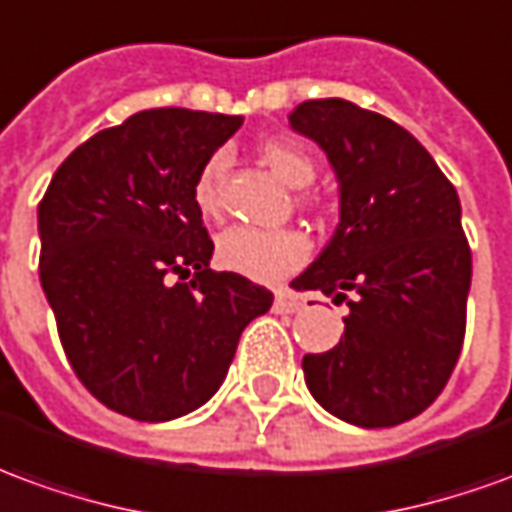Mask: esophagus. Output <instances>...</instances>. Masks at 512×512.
I'll return each instance as SVG.
<instances>
[{
    "label": "esophagus",
    "mask_w": 512,
    "mask_h": 512,
    "mask_svg": "<svg viewBox=\"0 0 512 512\" xmlns=\"http://www.w3.org/2000/svg\"><path fill=\"white\" fill-rule=\"evenodd\" d=\"M302 307H305V302H302L299 296H293V293L280 291L274 296V310H277V313H296V310H302Z\"/></svg>",
    "instance_id": "34e87169"
}]
</instances>
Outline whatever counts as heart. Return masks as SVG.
<instances>
[{
    "instance_id": "obj_1",
    "label": "heart",
    "mask_w": 512,
    "mask_h": 512,
    "mask_svg": "<svg viewBox=\"0 0 512 512\" xmlns=\"http://www.w3.org/2000/svg\"><path fill=\"white\" fill-rule=\"evenodd\" d=\"M260 157L268 169L291 188H305L316 180L318 163L307 146L296 141L271 138L260 144ZM227 152H213L202 163L194 180V202L199 213L216 219L221 213V194L227 177ZM216 257L232 274L255 282H277L302 268L310 257V241L299 230H255V227H230L216 241Z\"/></svg>"
}]
</instances>
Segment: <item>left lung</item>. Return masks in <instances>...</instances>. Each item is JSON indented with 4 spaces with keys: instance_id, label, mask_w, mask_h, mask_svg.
I'll list each match as a JSON object with an SVG mask.
<instances>
[{
    "instance_id": "obj_1",
    "label": "left lung",
    "mask_w": 512,
    "mask_h": 512,
    "mask_svg": "<svg viewBox=\"0 0 512 512\" xmlns=\"http://www.w3.org/2000/svg\"><path fill=\"white\" fill-rule=\"evenodd\" d=\"M341 182V221L296 291L346 302L338 346L305 355L310 393L357 427H396L441 396L466 338L471 249L452 182L416 138L346 99L288 113Z\"/></svg>"
}]
</instances>
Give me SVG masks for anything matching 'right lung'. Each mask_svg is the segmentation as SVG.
I'll return each instance as SVG.
<instances>
[{
	"label": "right lung",
	"instance_id": "add662e5",
	"mask_svg": "<svg viewBox=\"0 0 512 512\" xmlns=\"http://www.w3.org/2000/svg\"><path fill=\"white\" fill-rule=\"evenodd\" d=\"M241 116L157 107L71 152L38 205V274L74 374L135 421L205 405L274 293L213 271L194 202L202 163Z\"/></svg>",
	"mask_w": 512,
	"mask_h": 512
}]
</instances>
